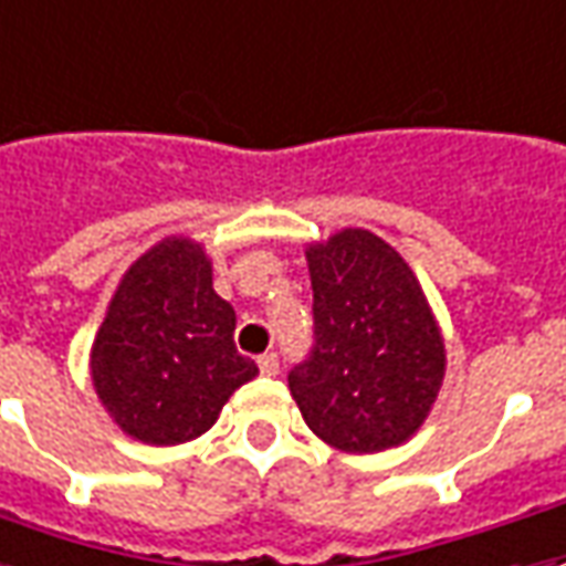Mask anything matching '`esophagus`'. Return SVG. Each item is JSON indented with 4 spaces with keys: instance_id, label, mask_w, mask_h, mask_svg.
Listing matches in <instances>:
<instances>
[{
    "instance_id": "esophagus-1",
    "label": "esophagus",
    "mask_w": 566,
    "mask_h": 566,
    "mask_svg": "<svg viewBox=\"0 0 566 566\" xmlns=\"http://www.w3.org/2000/svg\"><path fill=\"white\" fill-rule=\"evenodd\" d=\"M256 365H260V371H263L266 378L279 375V356H275V353H263V356L256 359Z\"/></svg>"
}]
</instances>
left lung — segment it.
I'll list each match as a JSON object with an SVG mask.
<instances>
[{"label": "left lung", "instance_id": "1", "mask_svg": "<svg viewBox=\"0 0 566 566\" xmlns=\"http://www.w3.org/2000/svg\"><path fill=\"white\" fill-rule=\"evenodd\" d=\"M313 347L287 371L303 421L344 452L406 443L443 380V337L406 260L365 229L306 253Z\"/></svg>", "mask_w": 566, "mask_h": 566}]
</instances>
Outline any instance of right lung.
I'll list each match as a JSON object with an SVG mask.
<instances>
[{
	"label": "right lung",
	"instance_id": "1",
	"mask_svg": "<svg viewBox=\"0 0 566 566\" xmlns=\"http://www.w3.org/2000/svg\"><path fill=\"white\" fill-rule=\"evenodd\" d=\"M256 371L234 347V310L213 291L210 263L188 238H167L129 266L92 344L105 409L151 446L201 437Z\"/></svg>",
	"mask_w": 566,
	"mask_h": 566
}]
</instances>
